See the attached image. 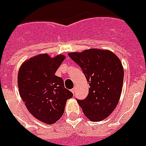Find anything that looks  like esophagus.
Here are the masks:
<instances>
[{"instance_id":"obj_1","label":"esophagus","mask_w":146,"mask_h":146,"mask_svg":"<svg viewBox=\"0 0 146 146\" xmlns=\"http://www.w3.org/2000/svg\"><path fill=\"white\" fill-rule=\"evenodd\" d=\"M70 91H71V92H72V93H73V94H74V93H75V88H72V89L70 90Z\"/></svg>"}]
</instances>
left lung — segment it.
Returning a JSON list of instances; mask_svg holds the SVG:
<instances>
[{
	"instance_id": "obj_1",
	"label": "left lung",
	"mask_w": 146,
	"mask_h": 146,
	"mask_svg": "<svg viewBox=\"0 0 146 146\" xmlns=\"http://www.w3.org/2000/svg\"><path fill=\"white\" fill-rule=\"evenodd\" d=\"M68 55L81 67L90 86L87 97L77 99L78 103L90 120H103L114 111L122 93L124 70L120 60L112 52L99 49Z\"/></svg>"
}]
</instances>
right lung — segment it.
I'll list each match as a JSON object with an SVG mask.
<instances>
[{"label":"right lung","mask_w":146,"mask_h":146,"mask_svg":"<svg viewBox=\"0 0 146 146\" xmlns=\"http://www.w3.org/2000/svg\"><path fill=\"white\" fill-rule=\"evenodd\" d=\"M65 57L51 58L40 54L27 60L18 73L21 99L31 114L46 124H53L63 114L65 104L73 94L65 88L62 78L55 76Z\"/></svg>","instance_id":"obj_1"}]
</instances>
